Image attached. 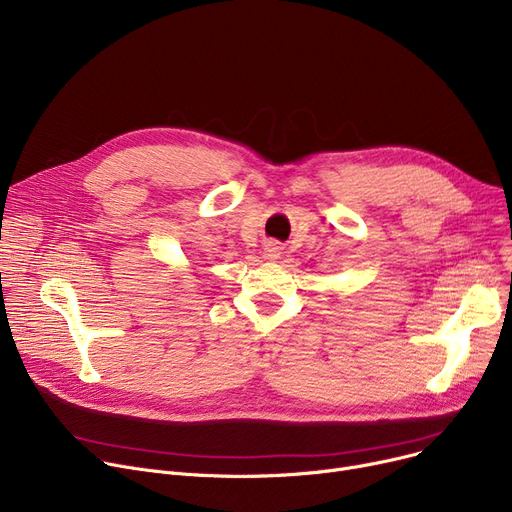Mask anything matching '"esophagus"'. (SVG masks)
<instances>
[{"label": "esophagus", "instance_id": "34e87169", "mask_svg": "<svg viewBox=\"0 0 512 512\" xmlns=\"http://www.w3.org/2000/svg\"><path fill=\"white\" fill-rule=\"evenodd\" d=\"M280 253H282V247L278 245V242H267V245H265V251H263V255H265V259H278L280 257Z\"/></svg>", "mask_w": 512, "mask_h": 512}]
</instances>
